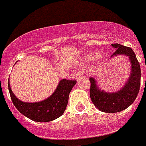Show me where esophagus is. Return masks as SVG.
Here are the masks:
<instances>
[{"label":"esophagus","mask_w":146,"mask_h":146,"mask_svg":"<svg viewBox=\"0 0 146 146\" xmlns=\"http://www.w3.org/2000/svg\"><path fill=\"white\" fill-rule=\"evenodd\" d=\"M82 76H83V74L82 73V71H79L76 73V78L77 80H79Z\"/></svg>","instance_id":"obj_1"}]
</instances>
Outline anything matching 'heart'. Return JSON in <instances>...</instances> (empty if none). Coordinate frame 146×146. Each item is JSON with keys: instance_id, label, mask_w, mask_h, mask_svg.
<instances>
[{"instance_id": "heart-1", "label": "heart", "mask_w": 146, "mask_h": 146, "mask_svg": "<svg viewBox=\"0 0 146 146\" xmlns=\"http://www.w3.org/2000/svg\"><path fill=\"white\" fill-rule=\"evenodd\" d=\"M95 57H99V54H96L95 55H94Z\"/></svg>"}]
</instances>
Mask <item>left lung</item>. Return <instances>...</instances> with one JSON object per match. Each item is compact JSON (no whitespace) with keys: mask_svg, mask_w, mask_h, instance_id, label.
<instances>
[{"mask_svg":"<svg viewBox=\"0 0 146 146\" xmlns=\"http://www.w3.org/2000/svg\"><path fill=\"white\" fill-rule=\"evenodd\" d=\"M112 46L115 48V51L111 58L116 55L128 57L131 64V73L124 87L113 93H107L99 89L95 79L93 77L89 78L92 101L98 110L108 113L121 112L131 106L138 95L141 79L140 65L132 48L118 43H113Z\"/></svg>","mask_w":146,"mask_h":146,"instance_id":"1","label":"left lung"}]
</instances>
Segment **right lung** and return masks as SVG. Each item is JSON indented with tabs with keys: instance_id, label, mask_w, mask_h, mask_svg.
Here are the masks:
<instances>
[{
	"instance_id": "obj_1",
	"label": "right lung",
	"mask_w": 146,
	"mask_h": 146,
	"mask_svg": "<svg viewBox=\"0 0 146 146\" xmlns=\"http://www.w3.org/2000/svg\"><path fill=\"white\" fill-rule=\"evenodd\" d=\"M76 83V80L62 79L49 98L37 103H25L19 100L12 92L9 80L8 88L14 106L22 115L34 121L47 122L62 115L67 107L70 92Z\"/></svg>"
}]
</instances>
